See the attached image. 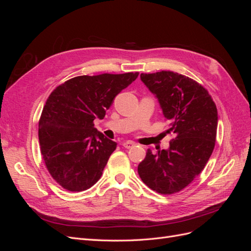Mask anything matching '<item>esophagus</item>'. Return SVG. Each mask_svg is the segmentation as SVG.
Listing matches in <instances>:
<instances>
[{"label": "esophagus", "mask_w": 251, "mask_h": 251, "mask_svg": "<svg viewBox=\"0 0 251 251\" xmlns=\"http://www.w3.org/2000/svg\"><path fill=\"white\" fill-rule=\"evenodd\" d=\"M123 146L126 148V149H131L133 147L136 146V143L134 141H131V140H127V141H125L123 143Z\"/></svg>", "instance_id": "obj_1"}]
</instances>
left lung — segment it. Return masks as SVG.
I'll list each match as a JSON object with an SVG mask.
<instances>
[{"mask_svg":"<svg viewBox=\"0 0 251 251\" xmlns=\"http://www.w3.org/2000/svg\"><path fill=\"white\" fill-rule=\"evenodd\" d=\"M140 78L160 104L169 132L176 134L169 150L147 156L138 165L141 180L153 191L171 195L182 191L198 176L214 151L218 111L200 83L172 71L141 73Z\"/></svg>","mask_w":251,"mask_h":251,"instance_id":"obj_1","label":"left lung"}]
</instances>
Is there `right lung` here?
Returning <instances> with one entry per match:
<instances>
[{
    "mask_svg": "<svg viewBox=\"0 0 251 251\" xmlns=\"http://www.w3.org/2000/svg\"><path fill=\"white\" fill-rule=\"evenodd\" d=\"M138 74L81 75L49 95L39 121L41 153L52 178L67 191H86L100 179L117 143L98 132L93 121L104 117Z\"/></svg>",
    "mask_w": 251,
    "mask_h": 251,
    "instance_id": "add662e5",
    "label": "right lung"
}]
</instances>
